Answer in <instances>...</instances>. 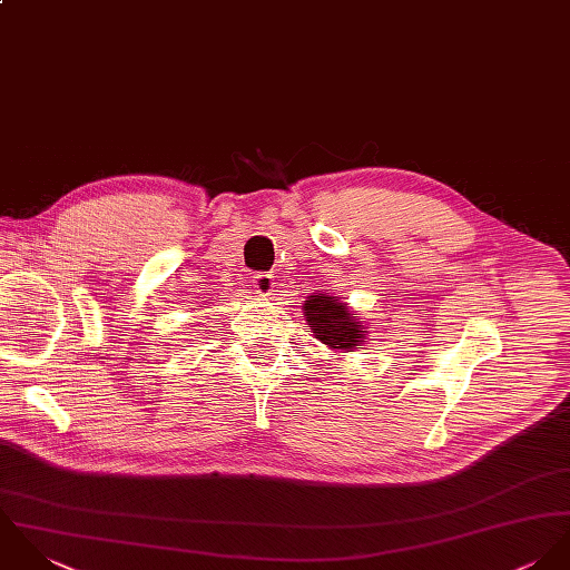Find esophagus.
Returning <instances> with one entry per match:
<instances>
[{"label":"esophagus","mask_w":570,"mask_h":570,"mask_svg":"<svg viewBox=\"0 0 570 570\" xmlns=\"http://www.w3.org/2000/svg\"><path fill=\"white\" fill-rule=\"evenodd\" d=\"M273 286H275V279L271 273H255L253 275V288L255 293L259 295H271L273 293Z\"/></svg>","instance_id":"1"}]
</instances>
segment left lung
I'll use <instances>...</instances> for the list:
<instances>
[{
  "label": "left lung",
  "mask_w": 570,
  "mask_h": 570,
  "mask_svg": "<svg viewBox=\"0 0 570 570\" xmlns=\"http://www.w3.org/2000/svg\"><path fill=\"white\" fill-rule=\"evenodd\" d=\"M304 315L308 328L315 333V337L328 347L347 350L352 352L358 342L363 340V328L358 322L352 320V313L340 299L328 295H311L304 304Z\"/></svg>",
  "instance_id": "obj_1"
}]
</instances>
